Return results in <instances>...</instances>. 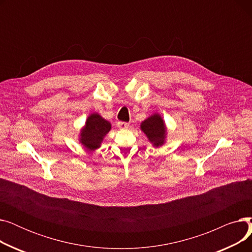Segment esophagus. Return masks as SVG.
Segmentation results:
<instances>
[{
    "mask_svg": "<svg viewBox=\"0 0 252 252\" xmlns=\"http://www.w3.org/2000/svg\"><path fill=\"white\" fill-rule=\"evenodd\" d=\"M117 126H118V128H121V129H124V128H127V127L129 126V125H128L127 123H124V122H119V123L117 124Z\"/></svg>",
    "mask_w": 252,
    "mask_h": 252,
    "instance_id": "esophagus-1",
    "label": "esophagus"
}]
</instances>
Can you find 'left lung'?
I'll return each mask as SVG.
<instances>
[{
	"mask_svg": "<svg viewBox=\"0 0 252 252\" xmlns=\"http://www.w3.org/2000/svg\"><path fill=\"white\" fill-rule=\"evenodd\" d=\"M141 130L147 136L153 147H160L165 143L167 130L161 115L154 113L142 122Z\"/></svg>",
	"mask_w": 252,
	"mask_h": 252,
	"instance_id": "left-lung-1",
	"label": "left lung"
}]
</instances>
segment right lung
Returning a JSON list of instances; mask_svg holds the SVG:
<instances>
[{
  "instance_id": "add662e5",
  "label": "right lung",
  "mask_w": 252,
  "mask_h": 252,
  "mask_svg": "<svg viewBox=\"0 0 252 252\" xmlns=\"http://www.w3.org/2000/svg\"><path fill=\"white\" fill-rule=\"evenodd\" d=\"M111 129V124L99 113H92L88 116L86 125L79 133V142L88 150L94 151L101 147L104 137Z\"/></svg>"
}]
</instances>
